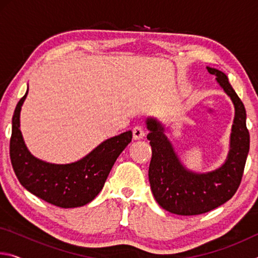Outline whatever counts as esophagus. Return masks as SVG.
Returning <instances> with one entry per match:
<instances>
[{"mask_svg": "<svg viewBox=\"0 0 258 258\" xmlns=\"http://www.w3.org/2000/svg\"><path fill=\"white\" fill-rule=\"evenodd\" d=\"M145 130L141 126H135L133 128V139L134 140H140L145 137Z\"/></svg>", "mask_w": 258, "mask_h": 258, "instance_id": "obj_1", "label": "esophagus"}]
</instances>
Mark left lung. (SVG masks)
Returning <instances> with one entry per match:
<instances>
[{
	"label": "left lung",
	"mask_w": 258,
	"mask_h": 258,
	"mask_svg": "<svg viewBox=\"0 0 258 258\" xmlns=\"http://www.w3.org/2000/svg\"><path fill=\"white\" fill-rule=\"evenodd\" d=\"M216 76V82L234 106V119L230 135L228 157L220 167L206 173L186 168L165 134V126L155 118H147L152 157L149 182L156 202L165 211L177 215H199L216 208L233 197L243 174L249 152V132L246 126V109L229 83L228 76L218 69L206 67Z\"/></svg>",
	"instance_id": "left-lung-1"
}]
</instances>
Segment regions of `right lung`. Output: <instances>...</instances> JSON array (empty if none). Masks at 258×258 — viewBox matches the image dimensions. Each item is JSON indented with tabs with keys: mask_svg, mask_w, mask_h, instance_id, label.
<instances>
[{
	"mask_svg": "<svg viewBox=\"0 0 258 258\" xmlns=\"http://www.w3.org/2000/svg\"><path fill=\"white\" fill-rule=\"evenodd\" d=\"M25 93L12 117L10 158L14 171L26 190L61 208L82 207L102 190L116 159L132 141V131L104 140L82 159L69 164L47 163L30 154L20 131V111Z\"/></svg>",
	"mask_w": 258,
	"mask_h": 258,
	"instance_id": "add662e5",
	"label": "right lung"
}]
</instances>
